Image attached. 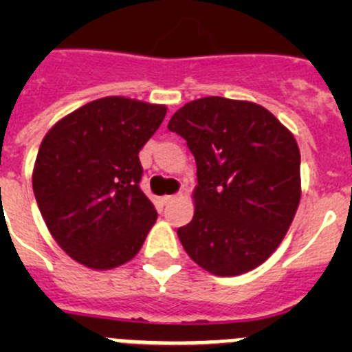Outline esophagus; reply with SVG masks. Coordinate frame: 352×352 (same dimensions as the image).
Instances as JSON below:
<instances>
[{"instance_id": "obj_1", "label": "esophagus", "mask_w": 352, "mask_h": 352, "mask_svg": "<svg viewBox=\"0 0 352 352\" xmlns=\"http://www.w3.org/2000/svg\"><path fill=\"white\" fill-rule=\"evenodd\" d=\"M179 195H164V203L170 204V203H174V201H176Z\"/></svg>"}]
</instances>
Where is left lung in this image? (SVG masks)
Listing matches in <instances>:
<instances>
[{"label": "left lung", "mask_w": 352, "mask_h": 352, "mask_svg": "<svg viewBox=\"0 0 352 352\" xmlns=\"http://www.w3.org/2000/svg\"><path fill=\"white\" fill-rule=\"evenodd\" d=\"M167 129L197 164L195 211L178 238L211 275L257 268L282 243L301 197L300 148L268 109L204 96L178 109Z\"/></svg>", "instance_id": "left-lung-1"}]
</instances>
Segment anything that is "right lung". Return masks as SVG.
Returning <instances> with one entry per match:
<instances>
[{
	"label": "right lung",
	"instance_id": "right-lung-1",
	"mask_svg": "<svg viewBox=\"0 0 352 352\" xmlns=\"http://www.w3.org/2000/svg\"><path fill=\"white\" fill-rule=\"evenodd\" d=\"M166 113V105L105 96L45 133L33 167L35 199L56 243L86 268L129 263L153 227L139 151Z\"/></svg>",
	"mask_w": 352,
	"mask_h": 352
}]
</instances>
